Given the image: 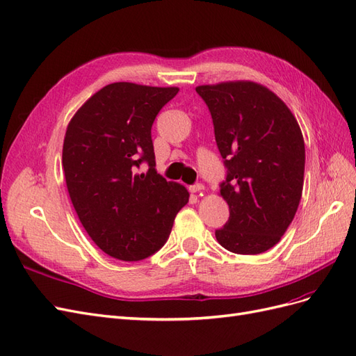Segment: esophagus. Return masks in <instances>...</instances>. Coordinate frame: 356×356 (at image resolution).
Listing matches in <instances>:
<instances>
[{
  "label": "esophagus",
  "instance_id": "esophagus-1",
  "mask_svg": "<svg viewBox=\"0 0 356 356\" xmlns=\"http://www.w3.org/2000/svg\"><path fill=\"white\" fill-rule=\"evenodd\" d=\"M203 184H200V182H197V184H193V186H190L188 187V190L191 191V193H200V191H203Z\"/></svg>",
  "mask_w": 356,
  "mask_h": 356
}]
</instances>
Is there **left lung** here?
I'll return each instance as SVG.
<instances>
[{
    "instance_id": "left-lung-1",
    "label": "left lung",
    "mask_w": 356,
    "mask_h": 356,
    "mask_svg": "<svg viewBox=\"0 0 356 356\" xmlns=\"http://www.w3.org/2000/svg\"><path fill=\"white\" fill-rule=\"evenodd\" d=\"M225 170L230 217L215 238L234 254H261L293 221L303 191L305 141L288 106L261 84L199 86Z\"/></svg>"
}]
</instances>
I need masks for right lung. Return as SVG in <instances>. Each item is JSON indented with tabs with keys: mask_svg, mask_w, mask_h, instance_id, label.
I'll list each match as a JSON object with an SVG mask.
<instances>
[{
	"mask_svg": "<svg viewBox=\"0 0 356 356\" xmlns=\"http://www.w3.org/2000/svg\"><path fill=\"white\" fill-rule=\"evenodd\" d=\"M178 88L113 83L75 113L62 149L74 209L110 257L138 261L169 238L188 191L156 172L152 127ZM145 163L149 170L138 172Z\"/></svg>",
	"mask_w": 356,
	"mask_h": 356,
	"instance_id": "obj_1",
	"label": "right lung"
}]
</instances>
